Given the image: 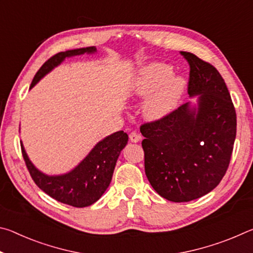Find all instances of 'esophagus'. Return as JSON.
<instances>
[{
  "instance_id": "obj_1",
  "label": "esophagus",
  "mask_w": 253,
  "mask_h": 253,
  "mask_svg": "<svg viewBox=\"0 0 253 253\" xmlns=\"http://www.w3.org/2000/svg\"><path fill=\"white\" fill-rule=\"evenodd\" d=\"M129 139H130L131 143L139 142V140H140V135L138 134V132L132 131V132H130V134H129Z\"/></svg>"
}]
</instances>
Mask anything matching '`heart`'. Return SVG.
<instances>
[{"mask_svg":"<svg viewBox=\"0 0 253 253\" xmlns=\"http://www.w3.org/2000/svg\"><path fill=\"white\" fill-rule=\"evenodd\" d=\"M172 74V67L156 62L144 67L132 80L130 93L135 97H147L143 110L151 121L168 116L181 100L185 90V80Z\"/></svg>","mask_w":253,"mask_h":253,"instance_id":"heart-1","label":"heart"}]
</instances>
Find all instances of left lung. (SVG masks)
<instances>
[{"instance_id":"8db88e82","label":"left lung","mask_w":253,"mask_h":253,"mask_svg":"<svg viewBox=\"0 0 253 253\" xmlns=\"http://www.w3.org/2000/svg\"><path fill=\"white\" fill-rule=\"evenodd\" d=\"M190 65L187 92L198 98L168 116L140 126L145 137V173L162 198L188 202L208 194L229 168L237 135V115L215 68L181 51Z\"/></svg>"}]
</instances>
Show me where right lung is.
I'll return each mask as SVG.
<instances>
[{
	"mask_svg": "<svg viewBox=\"0 0 253 253\" xmlns=\"http://www.w3.org/2000/svg\"><path fill=\"white\" fill-rule=\"evenodd\" d=\"M95 46H87L59 52L43 63L32 80L30 89L41 78L59 66L66 58L95 53ZM128 135L123 130L114 132L100 140L76 168L62 175H46L40 172L25 153L21 142L25 165L34 183L51 198L75 208H84L97 202L109 186L119 154L126 146Z\"/></svg>",
	"mask_w": 253,
	"mask_h": 253,
	"instance_id": "right-lung-1",
	"label": "right lung"
}]
</instances>
